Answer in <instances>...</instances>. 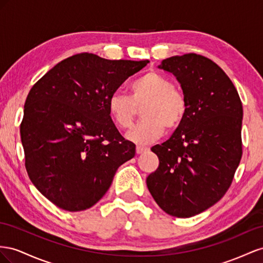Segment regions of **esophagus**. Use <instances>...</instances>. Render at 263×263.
<instances>
[{
  "label": "esophagus",
  "mask_w": 263,
  "mask_h": 263,
  "mask_svg": "<svg viewBox=\"0 0 263 263\" xmlns=\"http://www.w3.org/2000/svg\"><path fill=\"white\" fill-rule=\"evenodd\" d=\"M137 153L138 154H141V153H143V152H145V151H147L148 149V147H146V146H143V145H137Z\"/></svg>",
  "instance_id": "esophagus-1"
}]
</instances>
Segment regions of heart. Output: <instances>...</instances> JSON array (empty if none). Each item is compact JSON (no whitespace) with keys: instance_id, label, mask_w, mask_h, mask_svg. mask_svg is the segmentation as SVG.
Masks as SVG:
<instances>
[{"instance_id":"obj_1","label":"heart","mask_w":263,"mask_h":263,"mask_svg":"<svg viewBox=\"0 0 263 263\" xmlns=\"http://www.w3.org/2000/svg\"><path fill=\"white\" fill-rule=\"evenodd\" d=\"M131 96L120 91L108 98V111L120 129H129L141 109L142 120L127 133V138L139 143H148L160 138L166 126L175 130L183 123L189 112V100L170 77L148 71L133 81Z\"/></svg>"}]
</instances>
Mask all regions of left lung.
Returning a JSON list of instances; mask_svg holds the SVG:
<instances>
[{"instance_id": "1", "label": "left lung", "mask_w": 263, "mask_h": 263, "mask_svg": "<svg viewBox=\"0 0 263 263\" xmlns=\"http://www.w3.org/2000/svg\"><path fill=\"white\" fill-rule=\"evenodd\" d=\"M189 100V112L167 141L151 149L159 167L146 178L156 204L187 218L212 207L230 187L242 156V103L236 87L211 59L190 52L164 59Z\"/></svg>"}]
</instances>
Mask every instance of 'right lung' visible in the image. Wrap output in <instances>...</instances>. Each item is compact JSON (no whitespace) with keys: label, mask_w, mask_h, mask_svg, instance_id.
Returning <instances> with one entry per match:
<instances>
[{"label":"right lung","mask_w":263,"mask_h":263,"mask_svg":"<svg viewBox=\"0 0 263 263\" xmlns=\"http://www.w3.org/2000/svg\"><path fill=\"white\" fill-rule=\"evenodd\" d=\"M147 63L81 52L57 64L29 90L20 129L25 167L57 207H92L120 165L136 155V144L112 122L108 98Z\"/></svg>","instance_id":"right-lung-1"}]
</instances>
